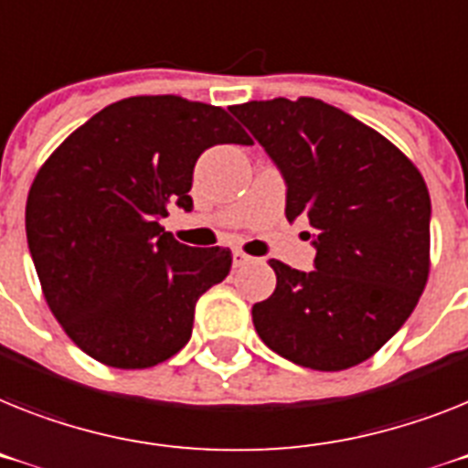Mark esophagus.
I'll return each mask as SVG.
<instances>
[{
    "label": "esophagus",
    "instance_id": "1",
    "mask_svg": "<svg viewBox=\"0 0 468 468\" xmlns=\"http://www.w3.org/2000/svg\"><path fill=\"white\" fill-rule=\"evenodd\" d=\"M250 261H252V257H250V254L240 252V250H235V252H233V264L235 266H245V264H250Z\"/></svg>",
    "mask_w": 468,
    "mask_h": 468
}]
</instances>
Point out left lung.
I'll return each instance as SVG.
<instances>
[{"label": "left lung", "mask_w": 468, "mask_h": 468, "mask_svg": "<svg viewBox=\"0 0 468 468\" xmlns=\"http://www.w3.org/2000/svg\"><path fill=\"white\" fill-rule=\"evenodd\" d=\"M230 112L276 161L288 183L285 216L307 218L316 247L309 273L271 259L276 290L252 307L254 328L292 364L356 367L402 328L426 288V180L388 137L314 97Z\"/></svg>", "instance_id": "obj_1"}]
</instances>
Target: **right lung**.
<instances>
[{
  "label": "right lung",
  "instance_id": "right-lung-1",
  "mask_svg": "<svg viewBox=\"0 0 468 468\" xmlns=\"http://www.w3.org/2000/svg\"><path fill=\"white\" fill-rule=\"evenodd\" d=\"M252 144L221 107L176 94L113 101L54 149L26 202L42 294L66 335L113 368L171 359L195 304L233 264L226 247H187L164 230L192 209V171L214 144Z\"/></svg>",
  "mask_w": 468,
  "mask_h": 468
}]
</instances>
